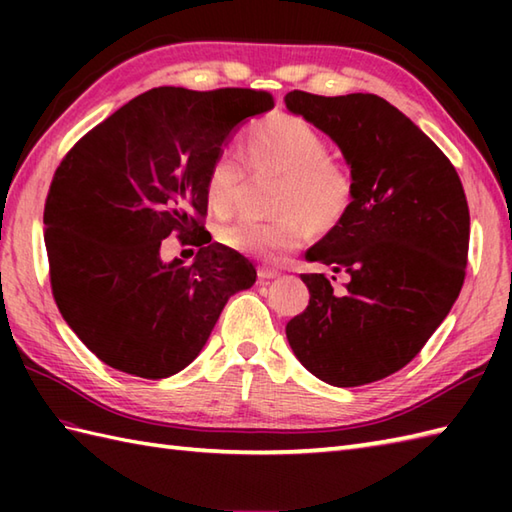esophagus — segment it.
<instances>
[{"label":"esophagus","instance_id":"obj_1","mask_svg":"<svg viewBox=\"0 0 512 512\" xmlns=\"http://www.w3.org/2000/svg\"><path fill=\"white\" fill-rule=\"evenodd\" d=\"M257 275H259V279H275L279 273L273 268H259Z\"/></svg>","mask_w":512,"mask_h":512}]
</instances>
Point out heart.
I'll use <instances>...</instances> for the list:
<instances>
[{"instance_id": "heart-1", "label": "heart", "mask_w": 512, "mask_h": 512, "mask_svg": "<svg viewBox=\"0 0 512 512\" xmlns=\"http://www.w3.org/2000/svg\"><path fill=\"white\" fill-rule=\"evenodd\" d=\"M246 158L253 167L284 173L277 191L279 217L270 222L239 220L222 228L224 244L246 253L266 255L297 246L306 220L317 231H330L352 202V178L330 158L328 140L308 121L275 114L253 125L244 136ZM246 167L233 149H222L206 171V200L220 215L233 211Z\"/></svg>"}]
</instances>
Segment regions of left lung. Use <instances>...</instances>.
<instances>
[{"mask_svg":"<svg viewBox=\"0 0 512 512\" xmlns=\"http://www.w3.org/2000/svg\"><path fill=\"white\" fill-rule=\"evenodd\" d=\"M284 101L339 145L352 176L350 209L306 250L308 262L347 277L345 290L301 275L310 303L288 321V343L323 383H374L422 350L460 295L471 231L462 182L438 145L376 94L295 90Z\"/></svg>","mask_w":512,"mask_h":512,"instance_id":"1","label":"left lung"}]
</instances>
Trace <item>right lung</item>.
Instances as JSON below:
<instances>
[{"label": "right lung", "mask_w": 512, "mask_h": 512, "mask_svg": "<svg viewBox=\"0 0 512 512\" xmlns=\"http://www.w3.org/2000/svg\"><path fill=\"white\" fill-rule=\"evenodd\" d=\"M262 90L154 88L76 143L43 209L57 308L118 372L167 378L202 352L255 266L204 231L206 171L246 118L273 110ZM173 230L201 246L191 267L159 257Z\"/></svg>", "instance_id": "obj_1"}]
</instances>
